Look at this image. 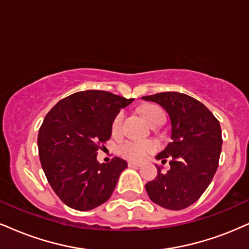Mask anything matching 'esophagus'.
Wrapping results in <instances>:
<instances>
[{
	"mask_svg": "<svg viewBox=\"0 0 249 249\" xmlns=\"http://www.w3.org/2000/svg\"><path fill=\"white\" fill-rule=\"evenodd\" d=\"M128 166H129V167H141V166H142V165L139 164V162L128 161Z\"/></svg>",
	"mask_w": 249,
	"mask_h": 249,
	"instance_id": "1",
	"label": "esophagus"
}]
</instances>
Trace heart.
I'll return each mask as SVG.
<instances>
[{
  "instance_id": "obj_1",
  "label": "heart",
  "mask_w": 249,
  "mask_h": 249,
  "mask_svg": "<svg viewBox=\"0 0 249 249\" xmlns=\"http://www.w3.org/2000/svg\"><path fill=\"white\" fill-rule=\"evenodd\" d=\"M142 113L148 121L152 125H155L158 122L165 121L164 112L157 106H146L142 109ZM124 112L121 110L114 116L112 122V131L113 134H120L122 131L124 127ZM158 149V143L152 140H127L122 142L119 145V152L122 156L131 160L140 161L143 160L146 156L150 153H153Z\"/></svg>"
}]
</instances>
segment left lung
Masks as SVG:
<instances>
[{
  "label": "left lung",
  "mask_w": 249,
  "mask_h": 249,
  "mask_svg": "<svg viewBox=\"0 0 249 249\" xmlns=\"http://www.w3.org/2000/svg\"><path fill=\"white\" fill-rule=\"evenodd\" d=\"M164 107L172 124V142L158 153L170 159L171 170L158 173L145 185L150 199L165 209L182 210L195 203L218 168L222 151L219 121L201 101L179 92H160L142 97Z\"/></svg>",
  "instance_id": "1"
}]
</instances>
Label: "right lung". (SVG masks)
<instances>
[{
	"label": "right lung",
	"instance_id": "right-lung-1",
	"mask_svg": "<svg viewBox=\"0 0 249 249\" xmlns=\"http://www.w3.org/2000/svg\"><path fill=\"white\" fill-rule=\"evenodd\" d=\"M133 100L107 91H81L60 100L45 116L38 134L39 158L64 204L88 211L110 197L127 162L114 157L99 164L97 152L110 139L114 116Z\"/></svg>",
	"mask_w": 249,
	"mask_h": 249
}]
</instances>
